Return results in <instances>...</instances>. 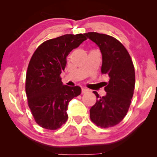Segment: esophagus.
Segmentation results:
<instances>
[{
  "instance_id": "obj_1",
  "label": "esophagus",
  "mask_w": 157,
  "mask_h": 157,
  "mask_svg": "<svg viewBox=\"0 0 157 157\" xmlns=\"http://www.w3.org/2000/svg\"><path fill=\"white\" fill-rule=\"evenodd\" d=\"M88 91H89V89H86V88H82V94H85V93L88 92Z\"/></svg>"
}]
</instances>
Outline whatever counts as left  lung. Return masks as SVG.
<instances>
[{
  "label": "left lung",
  "instance_id": "8db88e82",
  "mask_svg": "<svg viewBox=\"0 0 157 157\" xmlns=\"http://www.w3.org/2000/svg\"><path fill=\"white\" fill-rule=\"evenodd\" d=\"M85 35L100 47L101 73L109 77L105 96L100 97L93 91L97 100L90 109V118L103 128L113 127L123 120L130 107L135 86L133 61L125 46L112 36L97 32Z\"/></svg>",
  "mask_w": 157,
  "mask_h": 157
}]
</instances>
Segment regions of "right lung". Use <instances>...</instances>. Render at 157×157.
<instances>
[{"mask_svg":"<svg viewBox=\"0 0 157 157\" xmlns=\"http://www.w3.org/2000/svg\"><path fill=\"white\" fill-rule=\"evenodd\" d=\"M87 40L85 34L64 35L41 44L32 55L26 76V93L32 116L40 127L57 130L67 121L68 104L80 94L79 86L63 85L66 57Z\"/></svg>","mask_w":157,"mask_h":157,"instance_id":"add662e5","label":"right lung"}]
</instances>
